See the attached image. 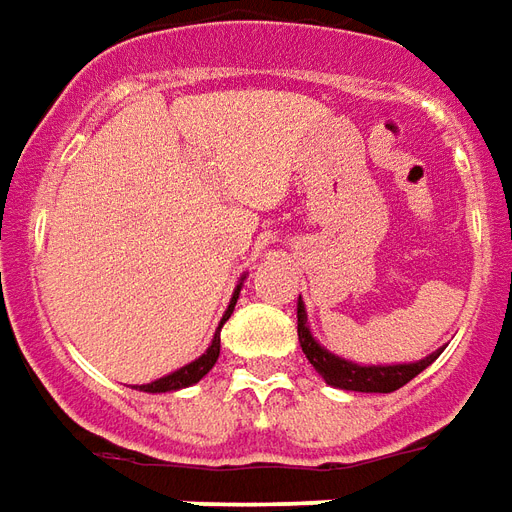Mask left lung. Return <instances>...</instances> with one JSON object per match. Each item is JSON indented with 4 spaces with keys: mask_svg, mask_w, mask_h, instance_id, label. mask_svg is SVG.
I'll return each mask as SVG.
<instances>
[{
    "mask_svg": "<svg viewBox=\"0 0 512 512\" xmlns=\"http://www.w3.org/2000/svg\"><path fill=\"white\" fill-rule=\"evenodd\" d=\"M297 339L300 347L306 353L308 364L320 372L328 386L344 391H366V394H389V391L402 389L408 380H413L419 372H424L427 366L436 361L441 350L430 353L422 361H413V364H389V366H361L353 361H344L339 355L328 353L322 347L306 325V306L303 300H297Z\"/></svg>",
    "mask_w": 512,
    "mask_h": 512,
    "instance_id": "left-lung-1",
    "label": "left lung"
}]
</instances>
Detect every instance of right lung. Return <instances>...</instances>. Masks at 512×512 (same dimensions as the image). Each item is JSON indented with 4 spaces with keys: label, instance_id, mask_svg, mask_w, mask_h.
<instances>
[{
    "label": "right lung",
    "instance_id": "add662e5",
    "mask_svg": "<svg viewBox=\"0 0 512 512\" xmlns=\"http://www.w3.org/2000/svg\"><path fill=\"white\" fill-rule=\"evenodd\" d=\"M239 289H242V284L234 289V297H231V303H228L226 314H223V320H220V325H217V333L215 339H212V344L206 347L204 355H198L192 364L181 366V369H176V372H170V375H165V378L159 380H151V383H146V386H134V389L140 391H148V394H162V391H179V389H187V386H192V383H198V380L204 378L206 372L212 369V366L217 364V355H220V328H223V322L231 317V311H234V306H237V297H239Z\"/></svg>",
    "mask_w": 512,
    "mask_h": 512
}]
</instances>
